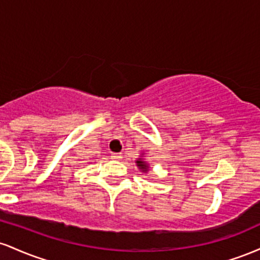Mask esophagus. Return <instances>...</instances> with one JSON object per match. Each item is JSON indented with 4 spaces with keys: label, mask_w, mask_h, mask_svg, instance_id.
Returning <instances> with one entry per match:
<instances>
[{
    "label": "esophagus",
    "mask_w": 260,
    "mask_h": 260,
    "mask_svg": "<svg viewBox=\"0 0 260 260\" xmlns=\"http://www.w3.org/2000/svg\"><path fill=\"white\" fill-rule=\"evenodd\" d=\"M111 157L113 160H120V159H122V154L121 153H112Z\"/></svg>",
    "instance_id": "34e87169"
}]
</instances>
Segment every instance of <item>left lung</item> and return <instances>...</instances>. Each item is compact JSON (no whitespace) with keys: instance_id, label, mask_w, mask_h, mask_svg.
I'll use <instances>...</instances> for the list:
<instances>
[{"instance_id":"obj_1","label":"left lung","mask_w":260,"mask_h":260,"mask_svg":"<svg viewBox=\"0 0 260 260\" xmlns=\"http://www.w3.org/2000/svg\"><path fill=\"white\" fill-rule=\"evenodd\" d=\"M136 165H137V168H138L142 172H148L149 171V164L147 162V160H144V157H143V154L140 155V157H138V159L136 160Z\"/></svg>"}]
</instances>
